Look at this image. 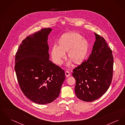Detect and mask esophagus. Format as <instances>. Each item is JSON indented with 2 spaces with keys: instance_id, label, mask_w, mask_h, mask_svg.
<instances>
[{
  "instance_id": "obj_1",
  "label": "esophagus",
  "mask_w": 125,
  "mask_h": 125,
  "mask_svg": "<svg viewBox=\"0 0 125 125\" xmlns=\"http://www.w3.org/2000/svg\"><path fill=\"white\" fill-rule=\"evenodd\" d=\"M65 76H66L67 77H68L70 76V75H71V73H70L69 72H68V71L65 72Z\"/></svg>"
}]
</instances>
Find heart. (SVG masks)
Segmentation results:
<instances>
[{"label": "heart", "instance_id": "1", "mask_svg": "<svg viewBox=\"0 0 125 125\" xmlns=\"http://www.w3.org/2000/svg\"><path fill=\"white\" fill-rule=\"evenodd\" d=\"M58 47L53 46L51 52V55L54 63L61 65L62 60L67 57L69 59L68 65L72 62L75 65L81 64L86 57L89 49V43L83 38L79 33L71 32L62 34L57 42Z\"/></svg>", "mask_w": 125, "mask_h": 125}]
</instances>
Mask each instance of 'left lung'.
I'll use <instances>...</instances> for the list:
<instances>
[{
    "instance_id": "obj_1",
    "label": "left lung",
    "mask_w": 125,
    "mask_h": 125,
    "mask_svg": "<svg viewBox=\"0 0 125 125\" xmlns=\"http://www.w3.org/2000/svg\"><path fill=\"white\" fill-rule=\"evenodd\" d=\"M95 33L96 41L92 53L73 70L76 81L75 94L86 102L97 100L108 90L111 83L113 71L112 50L105 39Z\"/></svg>"
}]
</instances>
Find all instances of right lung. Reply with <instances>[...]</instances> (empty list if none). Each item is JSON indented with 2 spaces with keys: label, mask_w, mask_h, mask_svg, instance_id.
<instances>
[{
  "label": "right lung",
  "mask_w": 125,
  "mask_h": 125,
  "mask_svg": "<svg viewBox=\"0 0 125 125\" xmlns=\"http://www.w3.org/2000/svg\"><path fill=\"white\" fill-rule=\"evenodd\" d=\"M51 31L43 28L26 37L15 55L20 88L28 99L39 104L56 100L65 78L64 70L49 60L47 40Z\"/></svg>",
  "instance_id": "obj_1"
}]
</instances>
